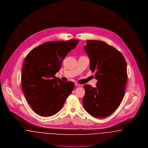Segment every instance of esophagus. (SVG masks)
<instances>
[{
  "mask_svg": "<svg viewBox=\"0 0 148 148\" xmlns=\"http://www.w3.org/2000/svg\"><path fill=\"white\" fill-rule=\"evenodd\" d=\"M75 85L76 86H81V85L79 84H78V83H75Z\"/></svg>",
  "mask_w": 148,
  "mask_h": 148,
  "instance_id": "obj_1",
  "label": "esophagus"
}]
</instances>
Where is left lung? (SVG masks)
<instances>
[{
	"label": "left lung",
	"mask_w": 148,
	"mask_h": 148,
	"mask_svg": "<svg viewBox=\"0 0 148 148\" xmlns=\"http://www.w3.org/2000/svg\"><path fill=\"white\" fill-rule=\"evenodd\" d=\"M83 48L90 59V69L98 80L96 87L84 86V108L94 117H107L119 107L125 95V60L119 51L103 41L87 40Z\"/></svg>",
	"instance_id": "1"
}]
</instances>
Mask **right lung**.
<instances>
[{
    "label": "right lung",
    "instance_id": "right-lung-1",
    "mask_svg": "<svg viewBox=\"0 0 148 148\" xmlns=\"http://www.w3.org/2000/svg\"><path fill=\"white\" fill-rule=\"evenodd\" d=\"M79 40L47 42L32 50L23 64L21 86L33 111L42 116L58 112L74 88V83L57 78L63 60Z\"/></svg>",
    "mask_w": 148,
    "mask_h": 148
}]
</instances>
